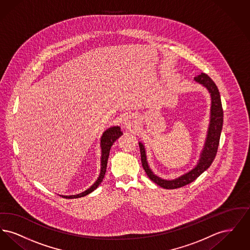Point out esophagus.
<instances>
[{
    "mask_svg": "<svg viewBox=\"0 0 250 250\" xmlns=\"http://www.w3.org/2000/svg\"><path fill=\"white\" fill-rule=\"evenodd\" d=\"M123 125L125 128L126 129H134L136 128L137 126V123H136V120L134 119V117H132L130 115L126 116L125 119H124V123H123Z\"/></svg>",
    "mask_w": 250,
    "mask_h": 250,
    "instance_id": "obj_1",
    "label": "esophagus"
}]
</instances>
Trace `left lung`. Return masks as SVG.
<instances>
[{"label": "left lung", "instance_id": "left-lung-1", "mask_svg": "<svg viewBox=\"0 0 250 250\" xmlns=\"http://www.w3.org/2000/svg\"><path fill=\"white\" fill-rule=\"evenodd\" d=\"M194 81L198 83L202 84L203 87H205L211 96L209 126L207 130L205 143L203 145L202 153L200 155V159L197 165L188 172L179 176L177 178L166 180V179L158 177L152 171V169L148 165L146 150L143 143L141 142L139 143L141 156H142V164L146 174L148 175L149 178L151 179V181H153L157 186L166 189H174V188H182L195 181L202 174V172H204L209 167L211 166L217 152L219 139H220L222 125H223V109H222L219 91L215 83L212 81V79L207 74L202 73L198 77H195Z\"/></svg>", "mask_w": 250, "mask_h": 250}]
</instances>
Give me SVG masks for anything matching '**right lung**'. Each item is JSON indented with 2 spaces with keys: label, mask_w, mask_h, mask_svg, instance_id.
<instances>
[{
  "label": "right lung",
  "mask_w": 250,
  "mask_h": 250,
  "mask_svg": "<svg viewBox=\"0 0 250 250\" xmlns=\"http://www.w3.org/2000/svg\"><path fill=\"white\" fill-rule=\"evenodd\" d=\"M123 135V132L121 131L120 126H111L109 128H107V130L103 133V135L101 136L100 139V146H101V168H100V173L97 180L94 183L93 186H91L87 190L83 191L80 194L77 195H70V196H62L60 195L62 197H64L66 199H77V198H81L84 197L90 193H92L93 191L95 190L97 188V187L101 184V182L103 181V178L105 176L106 170H107V159H108V155H109V151L110 148L112 146V144L114 142L119 139L120 137Z\"/></svg>",
  "instance_id": "add662e5"
}]
</instances>
